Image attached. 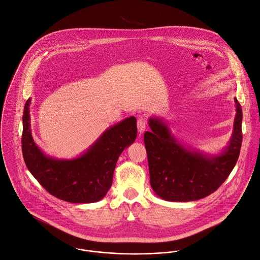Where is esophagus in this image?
Here are the masks:
<instances>
[{
	"label": "esophagus",
	"instance_id": "1",
	"mask_svg": "<svg viewBox=\"0 0 260 260\" xmlns=\"http://www.w3.org/2000/svg\"><path fill=\"white\" fill-rule=\"evenodd\" d=\"M146 118L144 116H140L139 119H138V123H137V126H138V132L140 134H143L146 129Z\"/></svg>",
	"mask_w": 260,
	"mask_h": 260
}]
</instances>
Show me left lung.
<instances>
[{
    "label": "left lung",
    "instance_id": "left-lung-1",
    "mask_svg": "<svg viewBox=\"0 0 260 260\" xmlns=\"http://www.w3.org/2000/svg\"><path fill=\"white\" fill-rule=\"evenodd\" d=\"M236 103L234 129L229 145L218 155L192 149L182 144L167 121L150 117L151 132L144 134L149 166L150 184L160 199L170 202H191L208 197L230 176L242 146V108Z\"/></svg>",
    "mask_w": 260,
    "mask_h": 260
}]
</instances>
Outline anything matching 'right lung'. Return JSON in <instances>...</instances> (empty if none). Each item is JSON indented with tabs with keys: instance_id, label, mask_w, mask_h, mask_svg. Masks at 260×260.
<instances>
[{
	"instance_id": "1",
	"label": "right lung",
	"mask_w": 260,
	"mask_h": 260,
	"mask_svg": "<svg viewBox=\"0 0 260 260\" xmlns=\"http://www.w3.org/2000/svg\"><path fill=\"white\" fill-rule=\"evenodd\" d=\"M28 99L22 116V155L24 162L42 186L53 197L75 204L101 201L112 185L119 155L137 138L134 116L107 128L81 155L58 159L46 155L36 145L30 131Z\"/></svg>"
}]
</instances>
